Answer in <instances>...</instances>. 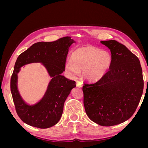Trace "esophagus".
Here are the masks:
<instances>
[{
	"instance_id": "obj_1",
	"label": "esophagus",
	"mask_w": 148,
	"mask_h": 148,
	"mask_svg": "<svg viewBox=\"0 0 148 148\" xmlns=\"http://www.w3.org/2000/svg\"><path fill=\"white\" fill-rule=\"evenodd\" d=\"M83 84V83L82 82H80V81L77 82V86L78 88H82Z\"/></svg>"
}]
</instances>
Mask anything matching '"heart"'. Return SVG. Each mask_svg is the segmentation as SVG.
Wrapping results in <instances>:
<instances>
[{"label": "heart", "mask_w": 148, "mask_h": 148, "mask_svg": "<svg viewBox=\"0 0 148 148\" xmlns=\"http://www.w3.org/2000/svg\"><path fill=\"white\" fill-rule=\"evenodd\" d=\"M112 63V56L109 51L91 46H82L72 52L71 60L66 62L65 69L71 77L83 71L85 78L96 82L108 72Z\"/></svg>", "instance_id": "b5f03b06"}]
</instances>
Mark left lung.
Here are the masks:
<instances>
[{"label":"left lung","mask_w":148,"mask_h":148,"mask_svg":"<svg viewBox=\"0 0 148 148\" xmlns=\"http://www.w3.org/2000/svg\"><path fill=\"white\" fill-rule=\"evenodd\" d=\"M108 47L112 63L104 77L84 83V106L92 122L104 127L122 123L135 113L144 88L138 58L115 40L101 41Z\"/></svg>","instance_id":"1"}]
</instances>
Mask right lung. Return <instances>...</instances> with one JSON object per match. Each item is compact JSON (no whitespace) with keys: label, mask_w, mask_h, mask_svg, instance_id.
I'll return each instance as SVG.
<instances>
[{"label":"right lung","mask_w":148,"mask_h":148,"mask_svg":"<svg viewBox=\"0 0 148 148\" xmlns=\"http://www.w3.org/2000/svg\"><path fill=\"white\" fill-rule=\"evenodd\" d=\"M75 42L69 36L53 42H39L17 58L10 79V90L16 113L25 123L39 128H47L60 120L64 102L71 89L76 87L75 81L61 75L65 71L69 49ZM34 62L42 63L52 79L42 100L30 106L23 100L17 90V75L21 66Z\"/></svg>","instance_id":"add662e5"}]
</instances>
